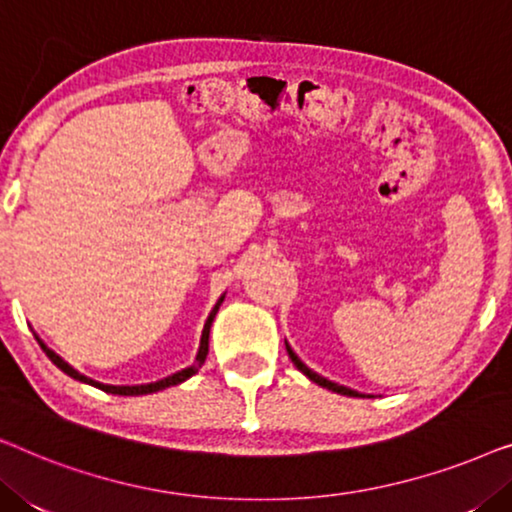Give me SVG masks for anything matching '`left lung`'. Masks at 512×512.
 Instances as JSON below:
<instances>
[{
    "label": "left lung",
    "mask_w": 512,
    "mask_h": 512,
    "mask_svg": "<svg viewBox=\"0 0 512 512\" xmlns=\"http://www.w3.org/2000/svg\"><path fill=\"white\" fill-rule=\"evenodd\" d=\"M286 352H289V359L293 361V366H296L300 373H303L305 377H310V380L314 382V384H319V387H324V389H331V391H335V394H342V396H363V394H359V391H354V389H347V387H342V384H335V382H331V380H326V377H321V375H317L314 373V370H310L305 366L303 361L298 359L296 354H293V349L286 345Z\"/></svg>",
    "instance_id": "8db88e82"
}]
</instances>
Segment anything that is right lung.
Returning a JSON list of instances; mask_svg holds the SVG:
<instances>
[{"label": "right lung", "instance_id": "obj_1", "mask_svg": "<svg viewBox=\"0 0 512 512\" xmlns=\"http://www.w3.org/2000/svg\"><path fill=\"white\" fill-rule=\"evenodd\" d=\"M223 298L226 296H221L219 298V303L214 305V310L209 312V317H207V321H205V328H202V338H200V349H198V356H195V361H193V366H188V368H184V370H179V373H174V375H170V377H165V380H158V382H151V384H135V387H114V384H102V382H95V380H90V377H86V375H81L79 370H74L72 366H69L67 361H62L58 354L53 352V349H48L44 342H41L39 338V345H41V349H44L46 352V356L48 359H51L55 366H58L62 373H67L69 377H74V380H79V382H86V384H90V387H97V389H102V391H107V394H118V396H142V394H153V391H160V389H167V387H174V384H181V382H186L188 377L191 375H195L198 373V370L202 368V363H205V359H207V352H209V328H212V321H214V317H216V312H219V307H221V303H223Z\"/></svg>", "mask_w": 512, "mask_h": 512}]
</instances>
